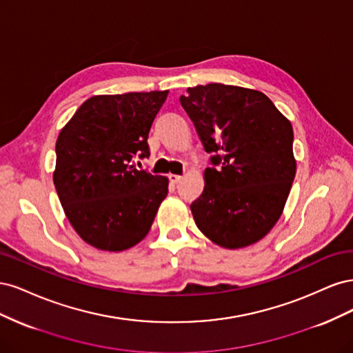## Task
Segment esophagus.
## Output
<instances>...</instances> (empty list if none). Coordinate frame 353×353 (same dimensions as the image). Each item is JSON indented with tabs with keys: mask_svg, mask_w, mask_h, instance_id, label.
Wrapping results in <instances>:
<instances>
[{
	"mask_svg": "<svg viewBox=\"0 0 353 353\" xmlns=\"http://www.w3.org/2000/svg\"><path fill=\"white\" fill-rule=\"evenodd\" d=\"M181 179H183V176H181V175H175V174H170V175H169V181H170V183H172V184H178Z\"/></svg>",
	"mask_w": 353,
	"mask_h": 353,
	"instance_id": "1",
	"label": "esophagus"
}]
</instances>
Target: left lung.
Masks as SVG:
<instances>
[{
	"instance_id": "8db88e82",
	"label": "left lung",
	"mask_w": 353,
	"mask_h": 353,
	"mask_svg": "<svg viewBox=\"0 0 353 353\" xmlns=\"http://www.w3.org/2000/svg\"><path fill=\"white\" fill-rule=\"evenodd\" d=\"M181 105L221 165L205 170L190 206L197 228L223 249L258 243L279 222L296 175L290 121L263 92L236 85L188 88Z\"/></svg>"
}]
</instances>
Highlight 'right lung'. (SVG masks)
Masks as SVG:
<instances>
[{
	"label": "right lung",
	"instance_id": "obj_1",
	"mask_svg": "<svg viewBox=\"0 0 353 353\" xmlns=\"http://www.w3.org/2000/svg\"><path fill=\"white\" fill-rule=\"evenodd\" d=\"M169 91L94 95L61 128L52 181L72 228L92 248L122 252L150 231L169 179L138 170Z\"/></svg>",
	"mask_w": 353,
	"mask_h": 353
}]
</instances>
